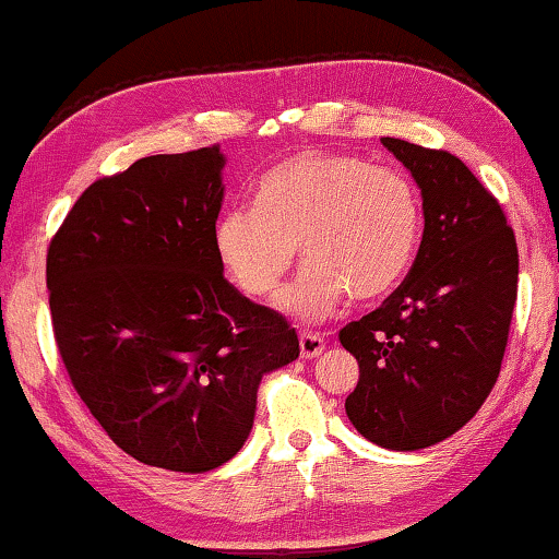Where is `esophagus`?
<instances>
[{
	"label": "esophagus",
	"instance_id": "1",
	"mask_svg": "<svg viewBox=\"0 0 559 559\" xmlns=\"http://www.w3.org/2000/svg\"><path fill=\"white\" fill-rule=\"evenodd\" d=\"M298 346H301L304 359H316V356H321L323 348H326V341H323L319 333H301Z\"/></svg>",
	"mask_w": 559,
	"mask_h": 559
}]
</instances>
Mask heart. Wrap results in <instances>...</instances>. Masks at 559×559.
Returning <instances> with one entry per match:
<instances>
[{"instance_id":"heart-1","label":"heart","mask_w":559,"mask_h":559,"mask_svg":"<svg viewBox=\"0 0 559 559\" xmlns=\"http://www.w3.org/2000/svg\"><path fill=\"white\" fill-rule=\"evenodd\" d=\"M419 198L406 175L331 150H304L263 175L255 205H230L215 223V253L251 298L271 296L294 265H306L278 308L319 323L346 294L371 301L389 294L419 243Z\"/></svg>"}]
</instances>
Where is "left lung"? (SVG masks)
<instances>
[{"label":"left lung","mask_w":559,"mask_h":559,"mask_svg":"<svg viewBox=\"0 0 559 559\" xmlns=\"http://www.w3.org/2000/svg\"><path fill=\"white\" fill-rule=\"evenodd\" d=\"M421 190L424 236L409 276L341 329L359 361L346 399L373 444L414 452L460 431L492 391L518 301V240L502 205L460 157L381 138Z\"/></svg>","instance_id":"8db88e82"}]
</instances>
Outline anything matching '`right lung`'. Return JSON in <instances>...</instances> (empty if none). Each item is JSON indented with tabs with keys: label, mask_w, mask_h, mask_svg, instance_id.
<instances>
[{
	"label": "right lung",
	"mask_w": 559,
	"mask_h": 559,
	"mask_svg": "<svg viewBox=\"0 0 559 559\" xmlns=\"http://www.w3.org/2000/svg\"><path fill=\"white\" fill-rule=\"evenodd\" d=\"M218 145L150 155L80 195L47 251L55 341L99 427L138 462L200 474L253 429L298 336L223 278Z\"/></svg>",
	"instance_id": "right-lung-1"
}]
</instances>
